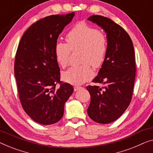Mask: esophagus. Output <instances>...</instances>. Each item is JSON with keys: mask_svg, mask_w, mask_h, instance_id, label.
I'll list each match as a JSON object with an SVG mask.
<instances>
[{"mask_svg": "<svg viewBox=\"0 0 153 153\" xmlns=\"http://www.w3.org/2000/svg\"><path fill=\"white\" fill-rule=\"evenodd\" d=\"M82 89V87H77V86L74 87V91H78V90Z\"/></svg>", "mask_w": 153, "mask_h": 153, "instance_id": "34e87169", "label": "esophagus"}]
</instances>
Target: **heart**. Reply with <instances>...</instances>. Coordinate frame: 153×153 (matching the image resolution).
<instances>
[{
	"instance_id": "heart-1",
	"label": "heart",
	"mask_w": 153,
	"mask_h": 153,
	"mask_svg": "<svg viewBox=\"0 0 153 153\" xmlns=\"http://www.w3.org/2000/svg\"><path fill=\"white\" fill-rule=\"evenodd\" d=\"M67 44L57 42L55 46L56 59L62 67L68 64L71 50H80L79 66H74L64 71L62 77L66 82L74 85H82L94 76L90 64L99 68L105 62L107 51V38L97 29L80 22L76 24L66 34Z\"/></svg>"
}]
</instances>
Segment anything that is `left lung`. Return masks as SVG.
Listing matches in <instances>:
<instances>
[{
    "label": "left lung",
    "mask_w": 153,
    "mask_h": 153,
    "mask_svg": "<svg viewBox=\"0 0 153 153\" xmlns=\"http://www.w3.org/2000/svg\"><path fill=\"white\" fill-rule=\"evenodd\" d=\"M88 20L107 34V51L98 76L92 81L105 86L86 87L91 96L87 114L96 123H110L119 119L131 102L136 76L134 46L126 31L110 19L92 15Z\"/></svg>",
    "instance_id": "left-lung-1"
}]
</instances>
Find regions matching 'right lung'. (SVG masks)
Segmentation results:
<instances>
[{
    "label": "right lung",
    "mask_w": 153,
    "mask_h": 153,
    "mask_svg": "<svg viewBox=\"0 0 153 153\" xmlns=\"http://www.w3.org/2000/svg\"><path fill=\"white\" fill-rule=\"evenodd\" d=\"M74 15L71 12L40 19L27 28L19 42L14 62L19 99L27 114L38 123L59 121L64 104L74 92L70 84L60 81L55 46Z\"/></svg>",
    "instance_id": "right-lung-1"
}]
</instances>
